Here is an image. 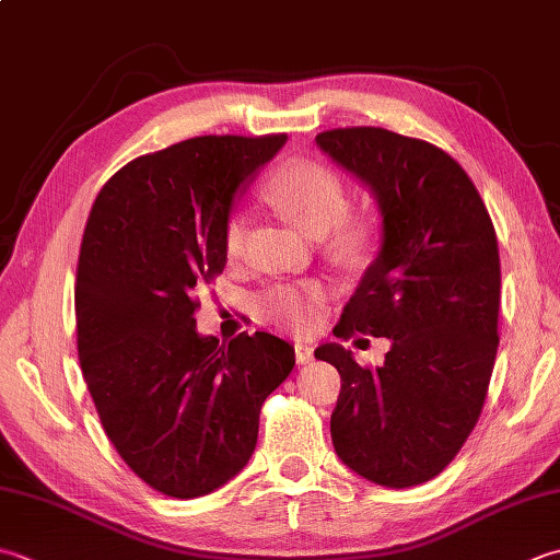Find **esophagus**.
<instances>
[{"label":"esophagus","instance_id":"obj_1","mask_svg":"<svg viewBox=\"0 0 560 560\" xmlns=\"http://www.w3.org/2000/svg\"><path fill=\"white\" fill-rule=\"evenodd\" d=\"M293 352H295V361H299V364H308V361L313 359V345H305V342H295V347H293Z\"/></svg>","mask_w":560,"mask_h":560}]
</instances>
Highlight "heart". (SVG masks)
Returning a JSON list of instances; mask_svg holds the SVG:
<instances>
[{
  "mask_svg": "<svg viewBox=\"0 0 560 560\" xmlns=\"http://www.w3.org/2000/svg\"><path fill=\"white\" fill-rule=\"evenodd\" d=\"M267 201L277 211L301 228L305 235L320 237L332 233V243L339 249H357L364 245L369 225L364 218L347 215V191L342 179L323 162L289 160L269 174L265 184ZM247 233L245 215H230L225 223V252L237 257L243 252ZM320 303V289L315 283H291L277 287L261 299V308L273 323L293 330H311L315 323V305Z\"/></svg>",
  "mask_w": 560,
  "mask_h": 560,
  "instance_id": "heart-1",
  "label": "heart"
}]
</instances>
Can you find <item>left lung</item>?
Returning <instances> with one entry per match:
<instances>
[{
	"label": "left lung",
	"mask_w": 560,
	"mask_h": 560,
	"mask_svg": "<svg viewBox=\"0 0 560 560\" xmlns=\"http://www.w3.org/2000/svg\"><path fill=\"white\" fill-rule=\"evenodd\" d=\"M376 196L383 240L335 327L388 337L381 366L330 342L315 357L342 376L330 418L337 456L371 483L412 488L452 464L488 396L498 354L500 252L478 189L432 142L386 128L315 136Z\"/></svg>",
	"instance_id": "1"
}]
</instances>
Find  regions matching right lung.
I'll list each match as a JSON object with an SVG mask.
<instances>
[{"instance_id":"add662e5","label":"right lung","mask_w":560,"mask_h":560,"mask_svg":"<svg viewBox=\"0 0 560 560\" xmlns=\"http://www.w3.org/2000/svg\"><path fill=\"white\" fill-rule=\"evenodd\" d=\"M287 136H201L120 167L86 218L74 283L77 352L104 432L138 478L189 500L228 483L259 410L295 364L269 332L228 347L196 332L194 293L225 269L240 186Z\"/></svg>"}]
</instances>
